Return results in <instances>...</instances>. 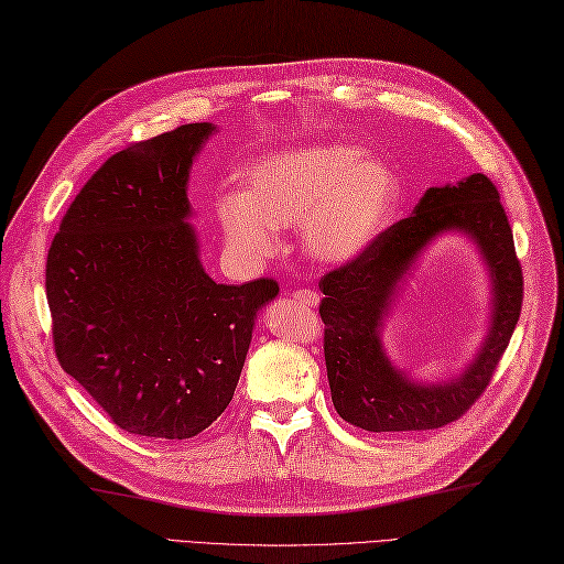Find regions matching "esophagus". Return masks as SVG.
Instances as JSON below:
<instances>
[{
    "mask_svg": "<svg viewBox=\"0 0 564 564\" xmlns=\"http://www.w3.org/2000/svg\"><path fill=\"white\" fill-rule=\"evenodd\" d=\"M294 299H296V301H301L303 306H311V308H315L317 303H319V296H317L315 292H311V289H296V292H294Z\"/></svg>",
    "mask_w": 564,
    "mask_h": 564,
    "instance_id": "obj_1",
    "label": "esophagus"
}]
</instances>
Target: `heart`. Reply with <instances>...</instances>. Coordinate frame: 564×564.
Segmentation results:
<instances>
[{"instance_id": "b5f03b06", "label": "heart", "mask_w": 564, "mask_h": 564, "mask_svg": "<svg viewBox=\"0 0 564 564\" xmlns=\"http://www.w3.org/2000/svg\"><path fill=\"white\" fill-rule=\"evenodd\" d=\"M399 202L389 165L362 161L348 144L272 154L245 171V194L218 202L225 237L239 251L268 253L275 227L303 225L306 249L323 261H348L384 230Z\"/></svg>"}]
</instances>
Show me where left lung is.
I'll return each mask as SVG.
<instances>
[{
  "label": "left lung",
  "instance_id": "obj_1",
  "mask_svg": "<svg viewBox=\"0 0 564 564\" xmlns=\"http://www.w3.org/2000/svg\"><path fill=\"white\" fill-rule=\"evenodd\" d=\"M475 236L495 275V327L478 360L448 386L408 383L378 344L394 282L416 251L438 231ZM319 317L325 323V365L337 413L365 432L438 430L463 417L489 387L520 319L524 278L514 253L512 227L494 182L475 173L455 187L424 192L413 216L379 232L351 261L319 280Z\"/></svg>",
  "mask_w": 564,
  "mask_h": 564
}]
</instances>
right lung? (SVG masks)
Wrapping results in <instances>:
<instances>
[{
	"instance_id": "add662e5",
	"label": "right lung",
	"mask_w": 564,
	"mask_h": 564,
	"mask_svg": "<svg viewBox=\"0 0 564 564\" xmlns=\"http://www.w3.org/2000/svg\"><path fill=\"white\" fill-rule=\"evenodd\" d=\"M213 132L187 123L106 159L47 253L58 365L128 434L192 438L230 405L256 313L280 284H216L196 253L187 177Z\"/></svg>"
}]
</instances>
